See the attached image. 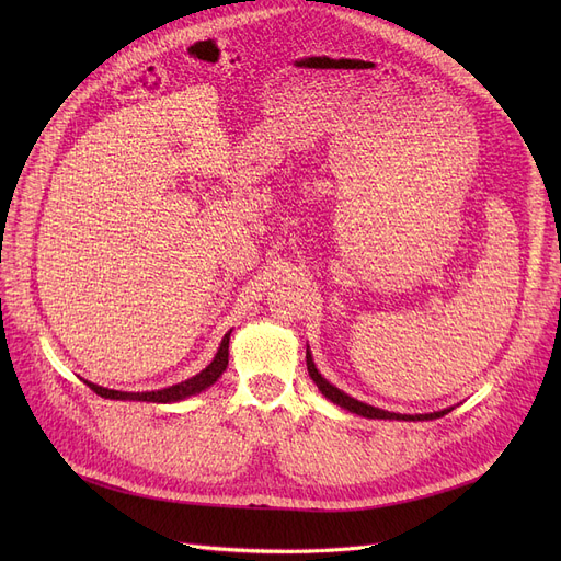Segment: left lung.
<instances>
[{
	"instance_id": "left-lung-1",
	"label": "left lung",
	"mask_w": 561,
	"mask_h": 561,
	"mask_svg": "<svg viewBox=\"0 0 561 561\" xmlns=\"http://www.w3.org/2000/svg\"><path fill=\"white\" fill-rule=\"evenodd\" d=\"M307 370H309L311 379L316 381V387L322 391V396H325L328 400H332L334 404H339V407L352 411V414H359V416H364V419H385V421H387V419H389V421H391V419H396V421H432V419L446 416L448 411H453V409H444V411H434V414H416V416H409V414H391V411H385V409L370 407V404H366V402H359V400H355V398H350L347 393L339 391L336 387H332L330 381L316 370V366H313V362H311V355H309V350H307Z\"/></svg>"
}]
</instances>
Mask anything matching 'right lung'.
<instances>
[{
  "label": "right lung",
  "instance_id": "obj_1",
  "mask_svg": "<svg viewBox=\"0 0 561 561\" xmlns=\"http://www.w3.org/2000/svg\"><path fill=\"white\" fill-rule=\"evenodd\" d=\"M229 334L231 330L225 334L220 347H218V355L214 357V362L206 366L202 373H197L195 377L186 379V381H180V385L174 387H168V389H161V391H145V393H127V391H113V389H104V387H98V385H91V381H85L88 387H91V391H95L98 396L102 398H108V400H140V402H176V400H184L188 396H195L204 389H209L214 381L225 373L227 368V362H229Z\"/></svg>",
  "mask_w": 561,
  "mask_h": 561
}]
</instances>
